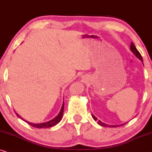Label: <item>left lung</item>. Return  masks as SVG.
<instances>
[{
	"mask_svg": "<svg viewBox=\"0 0 152 152\" xmlns=\"http://www.w3.org/2000/svg\"><path fill=\"white\" fill-rule=\"evenodd\" d=\"M130 48H131V51H132L133 53L135 54V56H136V57L137 58H139L140 60H141V61H142V62H143V60H142V56L140 55V52L138 51V50H137V48H136V47H135V45L134 44H133V42H131V46H130ZM92 117H93V118H94V120H95V121H96L97 120V118L96 117L94 116V115H92ZM98 124H99V125H101V126H109V127H116V126H119V125H108V124H105V123H103V122H101L100 120H99L98 121ZM124 124H121V126H122V125H124Z\"/></svg>",
	"mask_w": 152,
	"mask_h": 152,
	"instance_id": "8db88e82",
	"label": "left lung"
}]
</instances>
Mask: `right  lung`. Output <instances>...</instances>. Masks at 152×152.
Segmentation results:
<instances>
[{
    "mask_svg": "<svg viewBox=\"0 0 152 152\" xmlns=\"http://www.w3.org/2000/svg\"><path fill=\"white\" fill-rule=\"evenodd\" d=\"M63 111H64V102H63V104H62V108H61V110H60V112L59 114H58L57 116L55 117V118L53 119V120H51L48 121V122L41 123V124H33V123H30L29 122H28V121H26V120H24V121H25L26 122H27L28 124L30 125V126L35 127V128H38V129L49 128V127L55 126V125H56L58 123H59L60 122V120H61V119L62 117V115H63ZM16 114H17V115L19 117V118H21V120H23V118H21L20 115H18L17 113H16Z\"/></svg>",
    "mask_w": 152,
    "mask_h": 152,
    "instance_id": "add662e5",
    "label": "right lung"
}]
</instances>
